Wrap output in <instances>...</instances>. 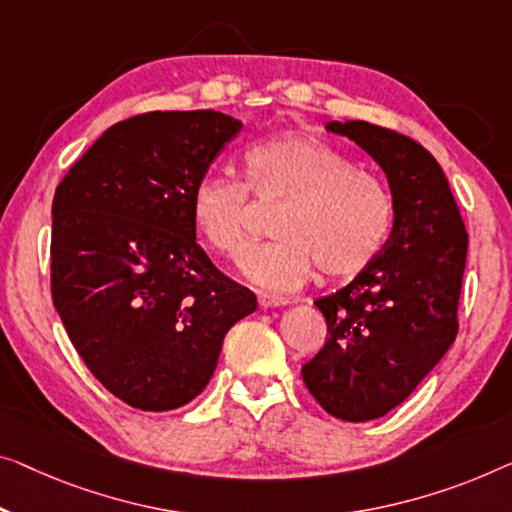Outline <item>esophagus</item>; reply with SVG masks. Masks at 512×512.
Returning <instances> with one entry per match:
<instances>
[{
  "label": "esophagus",
  "instance_id": "esophagus-1",
  "mask_svg": "<svg viewBox=\"0 0 512 512\" xmlns=\"http://www.w3.org/2000/svg\"><path fill=\"white\" fill-rule=\"evenodd\" d=\"M257 303L262 305V308H282V305H287V299H280V296H269V294H259L257 296Z\"/></svg>",
  "mask_w": 512,
  "mask_h": 512
}]
</instances>
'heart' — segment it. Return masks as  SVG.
Listing matches in <instances>:
<instances>
[{
	"instance_id": "1",
	"label": "heart",
	"mask_w": 512,
	"mask_h": 512,
	"mask_svg": "<svg viewBox=\"0 0 512 512\" xmlns=\"http://www.w3.org/2000/svg\"><path fill=\"white\" fill-rule=\"evenodd\" d=\"M248 197L280 204L271 220L276 241L243 257L246 278L264 292L287 294L315 266L352 278L377 262L391 239L395 202L377 174L354 167L322 137L282 131L243 151L241 183L207 174L190 190V218L202 241L225 259L248 246Z\"/></svg>"
}]
</instances>
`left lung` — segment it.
Wrapping results in <instances>:
<instances>
[{"label":"left lung","mask_w":512,"mask_h":512,"mask_svg":"<svg viewBox=\"0 0 512 512\" xmlns=\"http://www.w3.org/2000/svg\"><path fill=\"white\" fill-rule=\"evenodd\" d=\"M377 160L395 202L388 246L368 271L315 301L326 342L301 368L324 411L347 423L398 407L457 335L467 230L437 160L411 137L368 121H331Z\"/></svg>","instance_id":"8db88e82"}]
</instances>
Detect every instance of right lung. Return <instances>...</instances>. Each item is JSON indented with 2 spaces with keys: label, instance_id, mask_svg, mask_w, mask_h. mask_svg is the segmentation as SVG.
Masks as SVG:
<instances>
[{
  "label": "right lung",
  "instance_id": "obj_1",
  "mask_svg": "<svg viewBox=\"0 0 512 512\" xmlns=\"http://www.w3.org/2000/svg\"><path fill=\"white\" fill-rule=\"evenodd\" d=\"M241 121L147 112L108 128L52 200L50 292L75 352L142 411L197 398L225 333L257 308L195 241L190 190Z\"/></svg>",
  "mask_w": 512,
  "mask_h": 512
}]
</instances>
